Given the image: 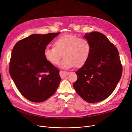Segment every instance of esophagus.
<instances>
[{
    "mask_svg": "<svg viewBox=\"0 0 132 132\" xmlns=\"http://www.w3.org/2000/svg\"><path fill=\"white\" fill-rule=\"evenodd\" d=\"M70 73L69 72H65V71H60V76L61 78H64L66 76L70 75Z\"/></svg>",
    "mask_w": 132,
    "mask_h": 132,
    "instance_id": "obj_1",
    "label": "esophagus"
}]
</instances>
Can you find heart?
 I'll return each instance as SVG.
<instances>
[{
    "label": "heart",
    "instance_id": "1",
    "mask_svg": "<svg viewBox=\"0 0 132 132\" xmlns=\"http://www.w3.org/2000/svg\"><path fill=\"white\" fill-rule=\"evenodd\" d=\"M91 50V44L87 39L67 34L57 38L54 42L53 47L46 48L44 56L48 62L56 66L63 54L64 59L60 66L63 69H69L74 66L79 67L83 65L89 57Z\"/></svg>",
    "mask_w": 132,
    "mask_h": 132
}]
</instances>
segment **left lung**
I'll return each mask as SVG.
<instances>
[{
	"label": "left lung",
	"instance_id": "left-lung-1",
	"mask_svg": "<svg viewBox=\"0 0 132 132\" xmlns=\"http://www.w3.org/2000/svg\"><path fill=\"white\" fill-rule=\"evenodd\" d=\"M91 46L89 57L76 73L77 93L89 103H97L112 94L120 81L122 67L117 48L98 31L85 34Z\"/></svg>",
	"mask_w": 132,
	"mask_h": 132
}]
</instances>
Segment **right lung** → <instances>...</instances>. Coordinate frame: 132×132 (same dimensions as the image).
Instances as JSON below:
<instances>
[{
	"label": "right lung",
	"mask_w": 132,
	"mask_h": 132,
	"mask_svg": "<svg viewBox=\"0 0 132 132\" xmlns=\"http://www.w3.org/2000/svg\"><path fill=\"white\" fill-rule=\"evenodd\" d=\"M59 34H32L19 41L13 48L10 75L20 93L31 102L46 101L59 85V70L44 56L46 46Z\"/></svg>",
	"instance_id": "right-lung-1"
}]
</instances>
